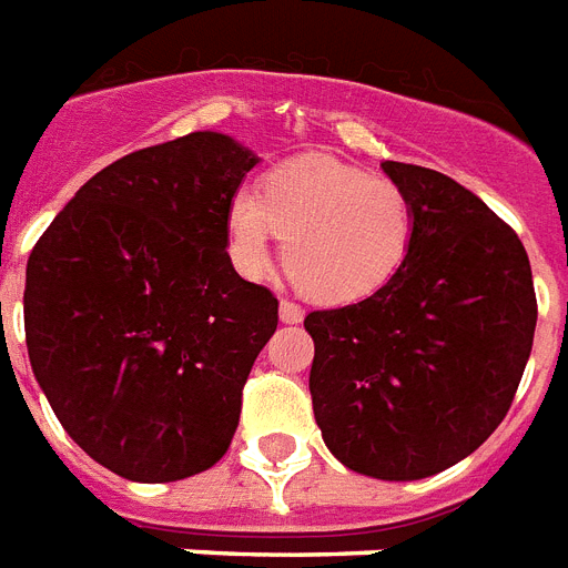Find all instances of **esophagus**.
Segmentation results:
<instances>
[{"instance_id": "obj_1", "label": "esophagus", "mask_w": 568, "mask_h": 568, "mask_svg": "<svg viewBox=\"0 0 568 568\" xmlns=\"http://www.w3.org/2000/svg\"><path fill=\"white\" fill-rule=\"evenodd\" d=\"M280 321H283V324H300V321H303V308H300L297 303H292V300H283V303H280Z\"/></svg>"}]
</instances>
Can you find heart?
I'll return each instance as SVG.
<instances>
[{
	"instance_id": "obj_1",
	"label": "heart",
	"mask_w": 568,
	"mask_h": 568,
	"mask_svg": "<svg viewBox=\"0 0 568 568\" xmlns=\"http://www.w3.org/2000/svg\"><path fill=\"white\" fill-rule=\"evenodd\" d=\"M283 236L285 271L308 297L353 303L403 268L414 239L412 197L329 156H297L265 174L262 192L239 189L227 206V253L247 280L271 268Z\"/></svg>"
}]
</instances>
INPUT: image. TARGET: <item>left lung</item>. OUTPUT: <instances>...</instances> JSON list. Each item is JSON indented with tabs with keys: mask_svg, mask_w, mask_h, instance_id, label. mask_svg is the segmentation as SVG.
<instances>
[{
	"mask_svg": "<svg viewBox=\"0 0 568 568\" xmlns=\"http://www.w3.org/2000/svg\"><path fill=\"white\" fill-rule=\"evenodd\" d=\"M382 169L412 197V251L371 297L308 312V390L344 467L414 481L467 458L505 419L537 294L523 242L481 197L435 169Z\"/></svg>",
	"mask_w": 568,
	"mask_h": 568,
	"instance_id": "1",
	"label": "left lung"
}]
</instances>
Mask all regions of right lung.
I'll use <instances>...</instances> for the list:
<instances>
[{
  "instance_id": "obj_1",
  "label": "right lung",
  "mask_w": 568,
  "mask_h": 568,
  "mask_svg": "<svg viewBox=\"0 0 568 568\" xmlns=\"http://www.w3.org/2000/svg\"><path fill=\"white\" fill-rule=\"evenodd\" d=\"M256 156L197 131L101 169L37 239L26 347L92 460L180 481L230 449L242 390L276 329L274 292L236 274L227 206Z\"/></svg>"
}]
</instances>
